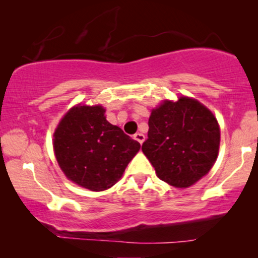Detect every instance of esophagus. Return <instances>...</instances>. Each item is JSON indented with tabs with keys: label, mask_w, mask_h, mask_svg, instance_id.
Listing matches in <instances>:
<instances>
[{
	"label": "esophagus",
	"mask_w": 258,
	"mask_h": 258,
	"mask_svg": "<svg viewBox=\"0 0 258 258\" xmlns=\"http://www.w3.org/2000/svg\"><path fill=\"white\" fill-rule=\"evenodd\" d=\"M134 140H136L140 144H142L144 142V135H143V134L136 133L135 135H134Z\"/></svg>",
	"instance_id": "esophagus-1"
}]
</instances>
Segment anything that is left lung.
<instances>
[{
	"instance_id": "8db88e82",
	"label": "left lung",
	"mask_w": 258,
	"mask_h": 258,
	"mask_svg": "<svg viewBox=\"0 0 258 258\" xmlns=\"http://www.w3.org/2000/svg\"><path fill=\"white\" fill-rule=\"evenodd\" d=\"M142 151L157 177L185 189L204 177L217 160L221 130L216 116L196 98L163 100L151 110Z\"/></svg>"
}]
</instances>
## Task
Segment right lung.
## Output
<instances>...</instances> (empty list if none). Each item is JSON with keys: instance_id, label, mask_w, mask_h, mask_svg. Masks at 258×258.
I'll return each mask as SVG.
<instances>
[{"instance_id": "add662e5", "label": "right lung", "mask_w": 258, "mask_h": 258, "mask_svg": "<svg viewBox=\"0 0 258 258\" xmlns=\"http://www.w3.org/2000/svg\"><path fill=\"white\" fill-rule=\"evenodd\" d=\"M52 148L69 181L91 191H103L119 181L141 146L107 121L103 105L79 103L58 122Z\"/></svg>"}]
</instances>
